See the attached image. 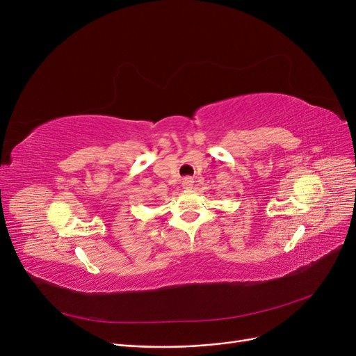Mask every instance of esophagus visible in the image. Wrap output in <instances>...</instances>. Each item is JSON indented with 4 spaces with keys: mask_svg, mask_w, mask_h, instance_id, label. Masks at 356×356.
I'll return each mask as SVG.
<instances>
[{
    "mask_svg": "<svg viewBox=\"0 0 356 356\" xmlns=\"http://www.w3.org/2000/svg\"><path fill=\"white\" fill-rule=\"evenodd\" d=\"M193 184H195V181H193V178H190V177H187V178L182 179V187L187 188V190L193 188Z\"/></svg>",
    "mask_w": 356,
    "mask_h": 356,
    "instance_id": "34e87169",
    "label": "esophagus"
}]
</instances>
